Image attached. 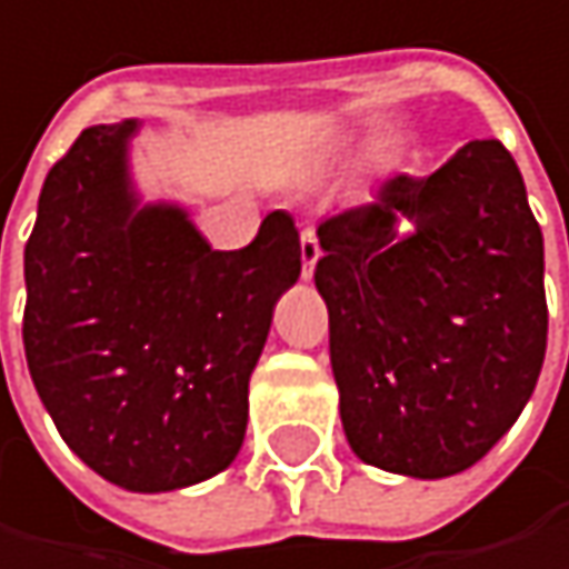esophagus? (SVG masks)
<instances>
[{
    "instance_id": "34e87169",
    "label": "esophagus",
    "mask_w": 569,
    "mask_h": 569,
    "mask_svg": "<svg viewBox=\"0 0 569 569\" xmlns=\"http://www.w3.org/2000/svg\"><path fill=\"white\" fill-rule=\"evenodd\" d=\"M318 258H321L318 234H315V228H305V231H301V274H305V278H311V274H315Z\"/></svg>"
}]
</instances>
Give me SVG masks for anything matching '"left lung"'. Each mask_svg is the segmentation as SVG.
<instances>
[{
	"label": "left lung",
	"mask_w": 569,
	"mask_h": 569,
	"mask_svg": "<svg viewBox=\"0 0 569 569\" xmlns=\"http://www.w3.org/2000/svg\"><path fill=\"white\" fill-rule=\"evenodd\" d=\"M318 241L355 456L416 479L479 462L547 355L543 234L510 150L469 140L429 177L396 173L372 203L321 221Z\"/></svg>",
	"instance_id": "8db88e82"
}]
</instances>
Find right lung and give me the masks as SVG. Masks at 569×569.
<instances>
[{"label": "right lung", "mask_w": 569, "mask_h": 569, "mask_svg": "<svg viewBox=\"0 0 569 569\" xmlns=\"http://www.w3.org/2000/svg\"><path fill=\"white\" fill-rule=\"evenodd\" d=\"M133 130L90 127L52 163L26 241L22 345L66 446L123 489L167 492L234 462L301 241L271 210L248 248L214 251L180 207H140Z\"/></svg>", "instance_id": "obj_1"}]
</instances>
